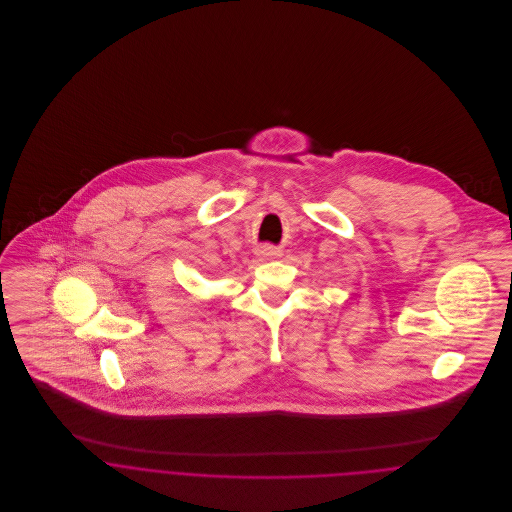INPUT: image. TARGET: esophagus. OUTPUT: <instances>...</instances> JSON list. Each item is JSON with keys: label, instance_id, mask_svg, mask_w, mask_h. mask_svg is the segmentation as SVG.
<instances>
[{"label": "esophagus", "instance_id": "1", "mask_svg": "<svg viewBox=\"0 0 512 512\" xmlns=\"http://www.w3.org/2000/svg\"><path fill=\"white\" fill-rule=\"evenodd\" d=\"M256 254H258L260 258L268 260V258H276V256H280V250H278V248H274V246H260V248L256 250Z\"/></svg>", "mask_w": 512, "mask_h": 512}]
</instances>
